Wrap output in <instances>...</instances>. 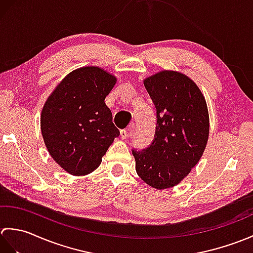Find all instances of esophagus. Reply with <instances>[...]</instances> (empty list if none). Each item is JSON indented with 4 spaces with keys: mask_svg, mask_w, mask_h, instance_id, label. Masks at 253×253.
<instances>
[{
    "mask_svg": "<svg viewBox=\"0 0 253 253\" xmlns=\"http://www.w3.org/2000/svg\"><path fill=\"white\" fill-rule=\"evenodd\" d=\"M129 135H130V132H129V130H126V129H122L121 130V138L122 139H126V138H128L129 137Z\"/></svg>",
    "mask_w": 253,
    "mask_h": 253,
    "instance_id": "obj_1",
    "label": "esophagus"
}]
</instances>
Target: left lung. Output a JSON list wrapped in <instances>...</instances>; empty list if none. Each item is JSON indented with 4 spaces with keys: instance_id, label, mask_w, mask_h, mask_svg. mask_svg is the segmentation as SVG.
<instances>
[{
    "instance_id": "obj_1",
    "label": "left lung",
    "mask_w": 253,
    "mask_h": 253,
    "mask_svg": "<svg viewBox=\"0 0 253 253\" xmlns=\"http://www.w3.org/2000/svg\"><path fill=\"white\" fill-rule=\"evenodd\" d=\"M157 115L154 139L132 149L139 177L153 188L176 186L202 157L209 138L206 99L186 75L163 71L144 79Z\"/></svg>"
}]
</instances>
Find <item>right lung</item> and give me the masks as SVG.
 <instances>
[{"label":"right lung","instance_id":"right-lung-1","mask_svg":"<svg viewBox=\"0 0 253 253\" xmlns=\"http://www.w3.org/2000/svg\"><path fill=\"white\" fill-rule=\"evenodd\" d=\"M115 84L116 78L103 69L82 67L68 74L46 100L42 137L53 160L69 174L93 171L120 136L104 102Z\"/></svg>","mask_w":253,"mask_h":253}]
</instances>
